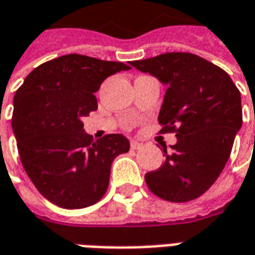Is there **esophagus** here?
Returning a JSON list of instances; mask_svg holds the SVG:
<instances>
[{"label":"esophagus","instance_id":"esophagus-1","mask_svg":"<svg viewBox=\"0 0 255 255\" xmlns=\"http://www.w3.org/2000/svg\"><path fill=\"white\" fill-rule=\"evenodd\" d=\"M143 147V143H140L138 140H131V149L133 150H138V149H142Z\"/></svg>","mask_w":255,"mask_h":255}]
</instances>
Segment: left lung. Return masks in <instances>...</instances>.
<instances>
[{"mask_svg": "<svg viewBox=\"0 0 255 255\" xmlns=\"http://www.w3.org/2000/svg\"><path fill=\"white\" fill-rule=\"evenodd\" d=\"M166 86L158 123L176 132L157 171L144 175L150 191L171 202H187L208 191L230 158L242 127L241 93L221 68L191 53H165L131 61Z\"/></svg>", "mask_w": 255, "mask_h": 255, "instance_id": "left-lung-1", "label": "left lung"}]
</instances>
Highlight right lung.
<instances>
[{"label":"right lung","instance_id":"right-lung-1","mask_svg":"<svg viewBox=\"0 0 255 255\" xmlns=\"http://www.w3.org/2000/svg\"><path fill=\"white\" fill-rule=\"evenodd\" d=\"M128 67L116 61L67 54L28 73L13 98L12 128L20 160L36 190L65 209L98 202L108 190L111 166L129 142L122 133L93 140L82 119L98 108L94 93Z\"/></svg>","mask_w":255,"mask_h":255}]
</instances>
